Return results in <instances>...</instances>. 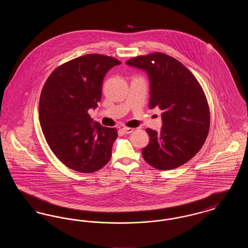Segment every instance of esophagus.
<instances>
[{"mask_svg": "<svg viewBox=\"0 0 248 248\" xmlns=\"http://www.w3.org/2000/svg\"><path fill=\"white\" fill-rule=\"evenodd\" d=\"M122 131L124 133V134H130L134 131V128H131V127H123Z\"/></svg>", "mask_w": 248, "mask_h": 248, "instance_id": "1", "label": "esophagus"}]
</instances>
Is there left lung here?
<instances>
[{"label": "left lung", "instance_id": "1", "mask_svg": "<svg viewBox=\"0 0 248 248\" xmlns=\"http://www.w3.org/2000/svg\"><path fill=\"white\" fill-rule=\"evenodd\" d=\"M126 64L147 71L150 108L162 110L161 132L146 129L151 140L142 150L144 160L158 170L186 164L200 151L210 127V109L200 83L181 62L161 52L135 57Z\"/></svg>", "mask_w": 248, "mask_h": 248}]
</instances>
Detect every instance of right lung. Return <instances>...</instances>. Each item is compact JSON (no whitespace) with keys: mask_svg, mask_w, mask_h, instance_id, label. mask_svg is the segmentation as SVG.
I'll return each mask as SVG.
<instances>
[{"mask_svg":"<svg viewBox=\"0 0 248 248\" xmlns=\"http://www.w3.org/2000/svg\"><path fill=\"white\" fill-rule=\"evenodd\" d=\"M122 62L89 54L59 66L45 83L39 119L51 151L60 162L80 173H93L106 165L118 137L116 128L102 126L88 109L101 99L103 78Z\"/></svg>","mask_w":248,"mask_h":248,"instance_id":"add662e5","label":"right lung"}]
</instances>
